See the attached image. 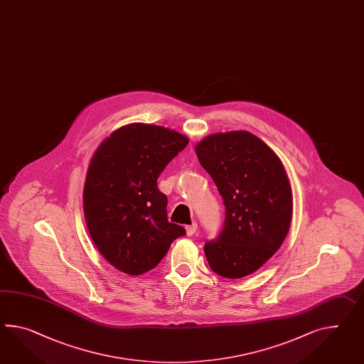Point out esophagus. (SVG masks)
Segmentation results:
<instances>
[{"label":"esophagus","mask_w":364,"mask_h":364,"mask_svg":"<svg viewBox=\"0 0 364 364\" xmlns=\"http://www.w3.org/2000/svg\"><path fill=\"white\" fill-rule=\"evenodd\" d=\"M186 235H193L195 234L196 230H197V223H192V225H188L186 226Z\"/></svg>","instance_id":"obj_1"}]
</instances>
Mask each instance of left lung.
<instances>
[{
	"mask_svg": "<svg viewBox=\"0 0 364 364\" xmlns=\"http://www.w3.org/2000/svg\"><path fill=\"white\" fill-rule=\"evenodd\" d=\"M197 158L223 198L225 223L205 255L217 275L255 272L280 248L292 221V189L282 160L248 132L209 135Z\"/></svg>",
	"mask_w": 364,
	"mask_h": 364,
	"instance_id": "obj_1",
	"label": "left lung"
}]
</instances>
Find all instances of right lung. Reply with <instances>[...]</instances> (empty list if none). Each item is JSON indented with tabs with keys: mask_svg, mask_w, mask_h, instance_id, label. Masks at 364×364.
Returning <instances> with one entry per match:
<instances>
[{
	"mask_svg": "<svg viewBox=\"0 0 364 364\" xmlns=\"http://www.w3.org/2000/svg\"><path fill=\"white\" fill-rule=\"evenodd\" d=\"M189 139L163 126L130 124L98 146L84 186L89 234L107 262L127 275L159 264L186 229L167 218V196L158 188L163 169Z\"/></svg>",
	"mask_w": 364,
	"mask_h": 364,
	"instance_id": "add662e5",
	"label": "right lung"
}]
</instances>
